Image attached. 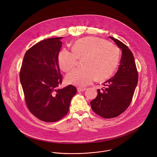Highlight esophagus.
Returning <instances> with one entry per match:
<instances>
[{
  "label": "esophagus",
  "mask_w": 157,
  "mask_h": 157,
  "mask_svg": "<svg viewBox=\"0 0 157 157\" xmlns=\"http://www.w3.org/2000/svg\"><path fill=\"white\" fill-rule=\"evenodd\" d=\"M86 88H77V91L78 92H82L83 90H85Z\"/></svg>",
  "instance_id": "obj_1"
}]
</instances>
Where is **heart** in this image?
<instances>
[{
  "label": "heart",
  "mask_w": 157,
  "mask_h": 157,
  "mask_svg": "<svg viewBox=\"0 0 157 157\" xmlns=\"http://www.w3.org/2000/svg\"><path fill=\"white\" fill-rule=\"evenodd\" d=\"M72 51L63 49L59 54L58 64L61 70L67 72L77 64L78 59H83L82 68H77L66 76L68 83L85 87L97 78L104 80L110 77L120 60L118 47L111 42L97 37H86L78 39Z\"/></svg>",
  "instance_id": "obj_1"
}]
</instances>
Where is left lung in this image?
I'll return each instance as SVG.
<instances>
[{"instance_id":"left-lung-1","label":"left lung","mask_w":157,"mask_h":157,"mask_svg":"<svg viewBox=\"0 0 157 157\" xmlns=\"http://www.w3.org/2000/svg\"><path fill=\"white\" fill-rule=\"evenodd\" d=\"M122 51L118 71L103 83L104 89L90 103L93 111L105 118L116 117L129 106L138 83V71L132 52L121 41L109 37Z\"/></svg>"}]
</instances>
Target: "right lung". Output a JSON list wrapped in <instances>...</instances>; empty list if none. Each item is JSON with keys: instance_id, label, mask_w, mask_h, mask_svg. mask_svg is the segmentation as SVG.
Masks as SVG:
<instances>
[{"instance_id": "obj_1", "label": "right lung", "mask_w": 157, "mask_h": 157, "mask_svg": "<svg viewBox=\"0 0 157 157\" xmlns=\"http://www.w3.org/2000/svg\"><path fill=\"white\" fill-rule=\"evenodd\" d=\"M63 37L49 38L33 45L25 53L20 80L29 111L45 122H56L67 114L77 92L69 85L62 89L58 56Z\"/></svg>"}]
</instances>
